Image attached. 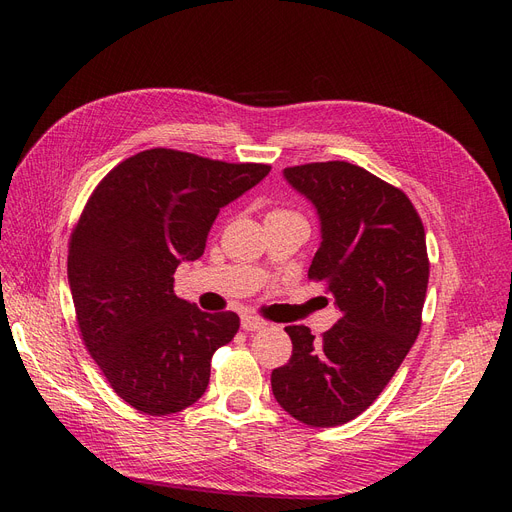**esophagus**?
Returning a JSON list of instances; mask_svg holds the SVG:
<instances>
[{
    "instance_id": "obj_1",
    "label": "esophagus",
    "mask_w": 512,
    "mask_h": 512,
    "mask_svg": "<svg viewBox=\"0 0 512 512\" xmlns=\"http://www.w3.org/2000/svg\"><path fill=\"white\" fill-rule=\"evenodd\" d=\"M241 327H243V331H247V333H254V331L267 329V322L262 320V318H256V316H243V318H241Z\"/></svg>"
}]
</instances>
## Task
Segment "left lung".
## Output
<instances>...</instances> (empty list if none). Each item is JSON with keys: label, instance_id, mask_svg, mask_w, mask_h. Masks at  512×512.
<instances>
[{"label": "left lung", "instance_id": "8db88e82", "mask_svg": "<svg viewBox=\"0 0 512 512\" xmlns=\"http://www.w3.org/2000/svg\"><path fill=\"white\" fill-rule=\"evenodd\" d=\"M284 177L318 209L322 243L307 277L342 316L320 339L303 324L286 327L292 356L271 386L299 423L337 427L374 404L421 331L425 228L404 192L356 164L288 166Z\"/></svg>", "mask_w": 512, "mask_h": 512}]
</instances>
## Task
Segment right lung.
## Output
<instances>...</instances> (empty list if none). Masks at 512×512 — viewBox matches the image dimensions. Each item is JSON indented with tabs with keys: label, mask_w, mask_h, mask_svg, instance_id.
Returning a JSON list of instances; mask_svg holds the SVG:
<instances>
[{
	"label": "right lung",
	"mask_w": 512,
	"mask_h": 512,
	"mask_svg": "<svg viewBox=\"0 0 512 512\" xmlns=\"http://www.w3.org/2000/svg\"><path fill=\"white\" fill-rule=\"evenodd\" d=\"M269 170L156 147L119 162L87 198L68 243L76 324L138 412L175 414L207 391L211 356L237 335L239 316L179 299L173 275L203 256L220 209Z\"/></svg>",
	"instance_id": "1"
}]
</instances>
